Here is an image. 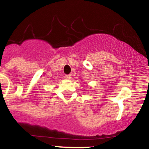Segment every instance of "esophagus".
<instances>
[{
    "instance_id": "obj_1",
    "label": "esophagus",
    "mask_w": 149,
    "mask_h": 149,
    "mask_svg": "<svg viewBox=\"0 0 149 149\" xmlns=\"http://www.w3.org/2000/svg\"><path fill=\"white\" fill-rule=\"evenodd\" d=\"M65 78L67 80H71V74L66 75V76H65Z\"/></svg>"
}]
</instances>
